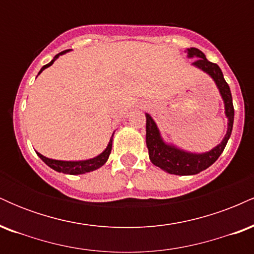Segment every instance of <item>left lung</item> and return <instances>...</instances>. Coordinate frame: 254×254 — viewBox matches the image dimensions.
<instances>
[{
    "mask_svg": "<svg viewBox=\"0 0 254 254\" xmlns=\"http://www.w3.org/2000/svg\"><path fill=\"white\" fill-rule=\"evenodd\" d=\"M186 52H188L189 58H196L192 65L206 72L216 83L218 92L223 99L224 113H226V117L228 118V127H227V133L224 135L222 142L212 148L211 150L202 154L190 153V151L179 149L173 144L166 143L162 139L161 133H160L159 127L154 119L148 113H145V119H147L145 142H147L148 151H149L150 161L167 173L176 174V176H193V174L199 173V172L210 167L226 148L233 130V122H234L232 93H230L228 83L224 80L220 66L216 63L209 62L205 55L196 48L188 49Z\"/></svg>",
    "mask_w": 254,
    "mask_h": 254,
    "instance_id": "8db88e82",
    "label": "left lung"
}]
</instances>
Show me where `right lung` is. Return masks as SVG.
Masks as SVG:
<instances>
[{"instance_id": "obj_1", "label": "right lung", "mask_w": 254, "mask_h": 254, "mask_svg": "<svg viewBox=\"0 0 254 254\" xmlns=\"http://www.w3.org/2000/svg\"><path fill=\"white\" fill-rule=\"evenodd\" d=\"M68 51H70V50L62 51V52H60L58 55H56L50 63H48L46 65H44L43 68L40 69V71L38 72V75H39L40 72L44 70V69L49 68V66L52 65L55 61H56L57 58L61 56V55H64L65 52H68ZM112 137H113V135H112ZM112 137H111L109 144H107L106 149H105L103 153L99 154L98 156L93 157V159H88V160H81V161H62V160L49 159V157L42 155V154L38 153V151H36V153H37V155L39 156L40 159H42L43 161L49 166V167L52 168V170L60 172V173L62 172V173H64V174H71V176H76V174H84V173H88V172L98 170V168H100L101 166L106 164L107 159H109V156L111 154V149H112Z\"/></svg>"}]
</instances>
